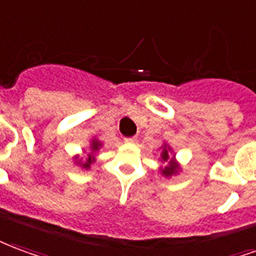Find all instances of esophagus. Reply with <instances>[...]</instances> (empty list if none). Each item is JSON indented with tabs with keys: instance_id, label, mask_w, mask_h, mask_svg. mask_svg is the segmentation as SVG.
Instances as JSON below:
<instances>
[{
	"instance_id": "esophagus-1",
	"label": "esophagus",
	"mask_w": 256,
	"mask_h": 256,
	"mask_svg": "<svg viewBox=\"0 0 256 256\" xmlns=\"http://www.w3.org/2000/svg\"><path fill=\"white\" fill-rule=\"evenodd\" d=\"M124 140H126V143H136L138 139H136V136H132V138H126Z\"/></svg>"
}]
</instances>
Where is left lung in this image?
<instances>
[{"mask_svg":"<svg viewBox=\"0 0 256 256\" xmlns=\"http://www.w3.org/2000/svg\"><path fill=\"white\" fill-rule=\"evenodd\" d=\"M172 151V148L169 146H166V144H164L162 146V152H161V160L164 162H168L169 161V152ZM174 158V156H173ZM172 158L170 162H169V165L168 166H165L164 169H161L162 174L166 177H170L173 176V174H176L177 170H178V166H177V164L174 162V160Z\"/></svg>","mask_w":256,"mask_h":256,"instance_id":"obj_1","label":"left lung"}]
</instances>
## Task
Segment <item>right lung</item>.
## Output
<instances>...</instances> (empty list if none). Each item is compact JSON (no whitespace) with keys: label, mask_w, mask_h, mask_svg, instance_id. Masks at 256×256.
<instances>
[{"label":"right lung","mask_w":256,"mask_h":256,"mask_svg":"<svg viewBox=\"0 0 256 256\" xmlns=\"http://www.w3.org/2000/svg\"><path fill=\"white\" fill-rule=\"evenodd\" d=\"M100 144H102V143H100V140H96V139H92V142H91V147H90L91 152H88V156L86 158V161L82 162V160H79V161L76 162V164H79L80 166L84 168V169H90V166H91V165H92V164L95 162L94 156H95V152H96V151L100 148ZM74 158L78 160V156H74Z\"/></svg>","instance_id":"add662e5"}]
</instances>
